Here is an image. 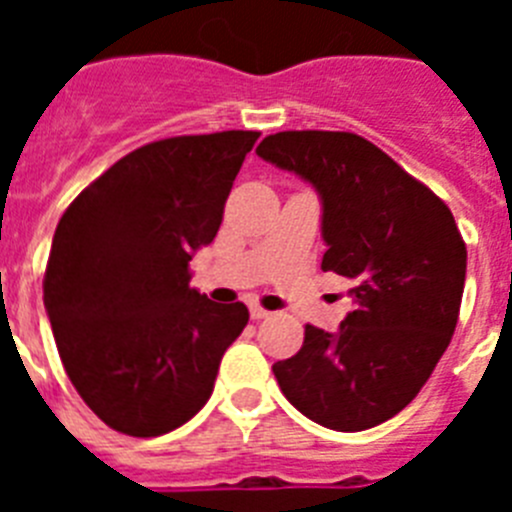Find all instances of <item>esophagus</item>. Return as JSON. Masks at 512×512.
Instances as JSON below:
<instances>
[{"label":"esophagus","mask_w":512,"mask_h":512,"mask_svg":"<svg viewBox=\"0 0 512 512\" xmlns=\"http://www.w3.org/2000/svg\"><path fill=\"white\" fill-rule=\"evenodd\" d=\"M269 315H271V312L264 310L261 305H251V318L253 320H264V318H269Z\"/></svg>","instance_id":"34e87169"}]
</instances>
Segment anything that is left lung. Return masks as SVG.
Returning a JSON list of instances; mask_svg holds the SVG:
<instances>
[{"mask_svg":"<svg viewBox=\"0 0 512 512\" xmlns=\"http://www.w3.org/2000/svg\"><path fill=\"white\" fill-rule=\"evenodd\" d=\"M323 202V271L351 279L336 333L305 325L271 366L284 397L330 431H366L413 402L454 336L467 246L446 202L356 133L284 130L256 148Z\"/></svg>","mask_w":512,"mask_h":512,"instance_id":"left-lung-1","label":"left lung"}]
</instances>
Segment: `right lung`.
I'll return each instance as SVG.
<instances>
[{"mask_svg":"<svg viewBox=\"0 0 512 512\" xmlns=\"http://www.w3.org/2000/svg\"><path fill=\"white\" fill-rule=\"evenodd\" d=\"M259 133L179 135L135 148L58 220L43 302L71 384L99 420L135 438L205 408L243 302L189 287L194 251L217 235Z\"/></svg>","mask_w":512,"mask_h":512,"instance_id":"right-lung-1","label":"right lung"}]
</instances>
